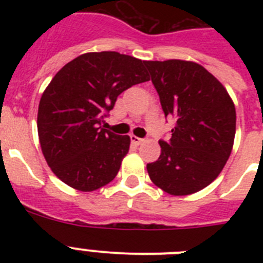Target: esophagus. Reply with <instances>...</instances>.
I'll return each instance as SVG.
<instances>
[{
	"mask_svg": "<svg viewBox=\"0 0 263 263\" xmlns=\"http://www.w3.org/2000/svg\"><path fill=\"white\" fill-rule=\"evenodd\" d=\"M130 141H132L134 145H141V143L143 142V139L139 138V137H137V136H130Z\"/></svg>",
	"mask_w": 263,
	"mask_h": 263,
	"instance_id": "esophagus-1",
	"label": "esophagus"
}]
</instances>
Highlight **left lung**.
<instances>
[{
    "label": "left lung",
    "instance_id": "1",
    "mask_svg": "<svg viewBox=\"0 0 263 263\" xmlns=\"http://www.w3.org/2000/svg\"><path fill=\"white\" fill-rule=\"evenodd\" d=\"M164 115L175 120L170 142L159 141L147 164L152 182L174 196L200 191L220 175L232 153L236 109L224 85L187 60L145 62Z\"/></svg>",
    "mask_w": 263,
    "mask_h": 263
}]
</instances>
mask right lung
I'll use <instances>...</instances> for the list:
<instances>
[{
    "mask_svg": "<svg viewBox=\"0 0 263 263\" xmlns=\"http://www.w3.org/2000/svg\"><path fill=\"white\" fill-rule=\"evenodd\" d=\"M148 80L142 60L116 51L83 53L53 76L36 124L42 153L63 183L90 192L116 178L130 137L101 122L124 90Z\"/></svg>",
    "mask_w": 263,
    "mask_h": 263,
    "instance_id": "add662e5",
    "label": "right lung"
}]
</instances>
